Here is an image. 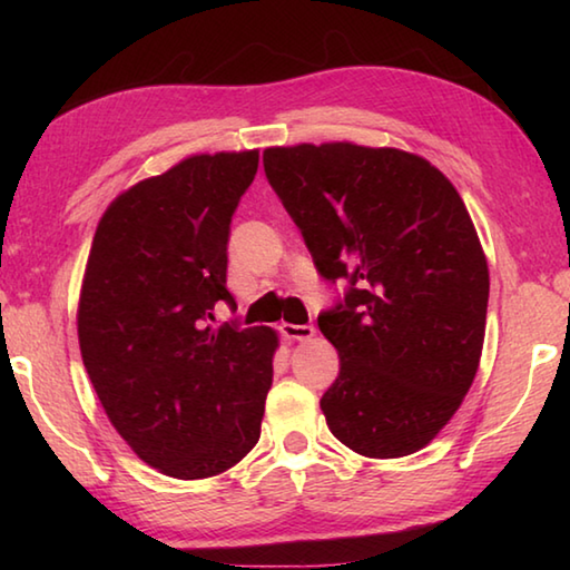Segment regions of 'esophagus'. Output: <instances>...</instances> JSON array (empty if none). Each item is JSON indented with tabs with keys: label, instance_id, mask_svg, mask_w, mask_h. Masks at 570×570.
<instances>
[{
	"label": "esophagus",
	"instance_id": "esophagus-1",
	"mask_svg": "<svg viewBox=\"0 0 570 570\" xmlns=\"http://www.w3.org/2000/svg\"><path fill=\"white\" fill-rule=\"evenodd\" d=\"M278 330H282L286 340H294V342H306V340H312V336H314L312 324H288V322H284L282 326H278Z\"/></svg>",
	"mask_w": 570,
	"mask_h": 570
}]
</instances>
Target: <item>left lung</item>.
Segmentation results:
<instances>
[{
    "mask_svg": "<svg viewBox=\"0 0 570 570\" xmlns=\"http://www.w3.org/2000/svg\"><path fill=\"white\" fill-rule=\"evenodd\" d=\"M264 170L324 282L340 354L322 397L332 435L364 458L412 455L475 380L488 262L455 186L412 153L352 142L264 150Z\"/></svg>",
    "mask_w": 570,
    "mask_h": 570,
    "instance_id": "left-lung-1",
    "label": "left lung"
}]
</instances>
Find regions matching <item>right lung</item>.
Listing matches in <instances>:
<instances>
[{
  "instance_id": "right-lung-1",
  "label": "right lung",
  "mask_w": 570,
  "mask_h": 570,
  "mask_svg": "<svg viewBox=\"0 0 570 570\" xmlns=\"http://www.w3.org/2000/svg\"><path fill=\"white\" fill-rule=\"evenodd\" d=\"M258 150L193 156L105 210L80 294L85 370L112 428L170 478L234 468L262 435L276 334L216 326L234 306L228 236Z\"/></svg>"
}]
</instances>
